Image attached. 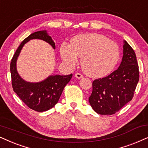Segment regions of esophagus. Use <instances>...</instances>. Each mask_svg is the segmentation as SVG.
Returning a JSON list of instances; mask_svg holds the SVG:
<instances>
[{"label": "esophagus", "mask_w": 148, "mask_h": 148, "mask_svg": "<svg viewBox=\"0 0 148 148\" xmlns=\"http://www.w3.org/2000/svg\"><path fill=\"white\" fill-rule=\"evenodd\" d=\"M75 77L76 78H78V79H80V78H83V76L81 74H80V73H76L75 74Z\"/></svg>", "instance_id": "esophagus-1"}]
</instances>
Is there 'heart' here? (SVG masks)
Segmentation results:
<instances>
[{"instance_id":"heart-1","label":"heart","mask_w":148,"mask_h":148,"mask_svg":"<svg viewBox=\"0 0 148 148\" xmlns=\"http://www.w3.org/2000/svg\"><path fill=\"white\" fill-rule=\"evenodd\" d=\"M62 60L70 66L81 58L83 72L90 77H103L111 72L120 58L118 45L103 35L90 33L76 36L70 45L64 42L60 47Z\"/></svg>"}]
</instances>
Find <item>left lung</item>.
<instances>
[{"label": "left lung", "instance_id": "obj_1", "mask_svg": "<svg viewBox=\"0 0 148 148\" xmlns=\"http://www.w3.org/2000/svg\"><path fill=\"white\" fill-rule=\"evenodd\" d=\"M139 79V66L135 51L124 40L123 56L116 70L92 82L88 101L92 109L101 115L115 114L131 101Z\"/></svg>", "mask_w": 148, "mask_h": 148}]
</instances>
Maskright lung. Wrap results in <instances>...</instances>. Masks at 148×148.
Returning a JSON list of instances; mask_svg holds the SVG:
<instances>
[{"label":"right lung","instance_id":"right-lung-1","mask_svg":"<svg viewBox=\"0 0 148 148\" xmlns=\"http://www.w3.org/2000/svg\"><path fill=\"white\" fill-rule=\"evenodd\" d=\"M32 39H40L56 49L54 41L46 30L35 32L25 38L15 51L10 65L12 86L14 92L27 107L36 112H45L58 103L65 86L72 78V74L67 76L51 75L38 82H27L21 78L17 71V60L23 45Z\"/></svg>","mask_w":148,"mask_h":148}]
</instances>
